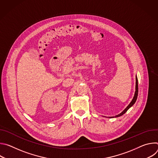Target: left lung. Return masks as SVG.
<instances>
[{
	"label": "left lung",
	"mask_w": 158,
	"mask_h": 158,
	"mask_svg": "<svg viewBox=\"0 0 158 158\" xmlns=\"http://www.w3.org/2000/svg\"><path fill=\"white\" fill-rule=\"evenodd\" d=\"M138 95V77H137V76H136V91H135L134 96L133 99H132L131 102L129 103V104L126 107V108L123 112H121L120 114H118V115H116V116H115L109 117V118H114V117H115V118H118V117H119V116L123 115L124 113H126V112H127V110L131 107H132V106L134 105V104L135 102H136V100H137Z\"/></svg>",
	"instance_id": "left-lung-1"
}]
</instances>
